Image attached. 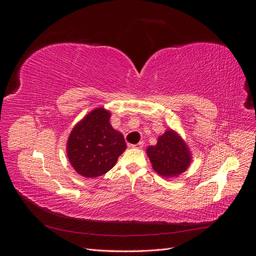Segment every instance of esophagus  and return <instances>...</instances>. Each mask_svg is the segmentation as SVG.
<instances>
[{"label":"esophagus","instance_id":"obj_1","mask_svg":"<svg viewBox=\"0 0 256 256\" xmlns=\"http://www.w3.org/2000/svg\"><path fill=\"white\" fill-rule=\"evenodd\" d=\"M130 146L134 147V148H142V147L144 146V142H140V143H138V144H131Z\"/></svg>","mask_w":256,"mask_h":256}]
</instances>
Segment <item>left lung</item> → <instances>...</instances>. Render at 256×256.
Wrapping results in <instances>:
<instances>
[{"instance_id":"left-lung-1","label":"left lung","mask_w":256,"mask_h":256,"mask_svg":"<svg viewBox=\"0 0 256 256\" xmlns=\"http://www.w3.org/2000/svg\"><path fill=\"white\" fill-rule=\"evenodd\" d=\"M147 154L154 171L164 177L182 174L190 164V152L180 136L168 130L159 136L157 145L150 146Z\"/></svg>"}]
</instances>
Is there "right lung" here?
I'll use <instances>...</instances> for the list:
<instances>
[{
  "label": "right lung",
  "mask_w": 256,
  "mask_h": 256,
  "mask_svg": "<svg viewBox=\"0 0 256 256\" xmlns=\"http://www.w3.org/2000/svg\"><path fill=\"white\" fill-rule=\"evenodd\" d=\"M110 113L102 108L92 111L76 125L67 142V156L76 173L98 177L109 172L126 150L122 134L112 128Z\"/></svg>",
  "instance_id": "1"
}]
</instances>
